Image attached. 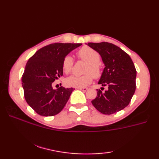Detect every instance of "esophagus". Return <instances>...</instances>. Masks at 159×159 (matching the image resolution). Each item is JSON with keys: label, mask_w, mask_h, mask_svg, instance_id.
Instances as JSON below:
<instances>
[{"label": "esophagus", "mask_w": 159, "mask_h": 159, "mask_svg": "<svg viewBox=\"0 0 159 159\" xmlns=\"http://www.w3.org/2000/svg\"><path fill=\"white\" fill-rule=\"evenodd\" d=\"M77 89L79 90H82V91H87V89H88L87 87H77Z\"/></svg>", "instance_id": "1"}]
</instances>
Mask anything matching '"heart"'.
Returning <instances> with one entry per match:
<instances>
[{"label": "heart", "instance_id": "obj_1", "mask_svg": "<svg viewBox=\"0 0 159 159\" xmlns=\"http://www.w3.org/2000/svg\"><path fill=\"white\" fill-rule=\"evenodd\" d=\"M79 58L85 61L87 63V66L85 72L87 74L83 76H78L72 75L67 77L65 83L69 87H83L89 85L92 82L93 76L98 78L101 75V68L99 65L100 57L96 50L90 48L89 46H83L77 52ZM74 60L72 57L67 55L63 60L62 69L66 74H70L72 70ZM90 72L91 74L89 73Z\"/></svg>", "mask_w": 159, "mask_h": 159}]
</instances>
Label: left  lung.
Masks as SVG:
<instances>
[{
    "mask_svg": "<svg viewBox=\"0 0 159 159\" xmlns=\"http://www.w3.org/2000/svg\"><path fill=\"white\" fill-rule=\"evenodd\" d=\"M87 45L96 50L102 58L105 67L98 83L108 87L104 92L97 89L92 104L104 115L122 110L130 103L136 89L137 71L133 61L126 52L113 43H88Z\"/></svg>",
    "mask_w": 159,
    "mask_h": 159,
    "instance_id": "obj_1",
    "label": "left lung"
}]
</instances>
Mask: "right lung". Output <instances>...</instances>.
Returning a JSON list of instances; mask_svg holds the SVG:
<instances>
[{"instance_id": "add662e5", "label": "right lung", "mask_w": 159, "mask_h": 159, "mask_svg": "<svg viewBox=\"0 0 159 159\" xmlns=\"http://www.w3.org/2000/svg\"><path fill=\"white\" fill-rule=\"evenodd\" d=\"M82 43H55L38 50L26 64L22 77L25 98L37 113L48 117L58 114L66 106L72 87L54 89L52 83L63 76V60Z\"/></svg>"}]
</instances>
